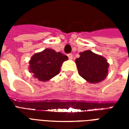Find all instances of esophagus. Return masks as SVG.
Listing matches in <instances>:
<instances>
[{
	"label": "esophagus",
	"instance_id": "esophagus-1",
	"mask_svg": "<svg viewBox=\"0 0 129 129\" xmlns=\"http://www.w3.org/2000/svg\"><path fill=\"white\" fill-rule=\"evenodd\" d=\"M68 58H69L70 60L73 59V54H68Z\"/></svg>",
	"mask_w": 129,
	"mask_h": 129
}]
</instances>
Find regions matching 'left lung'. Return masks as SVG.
Wrapping results in <instances>:
<instances>
[{
	"label": "left lung",
	"instance_id": "1",
	"mask_svg": "<svg viewBox=\"0 0 129 129\" xmlns=\"http://www.w3.org/2000/svg\"><path fill=\"white\" fill-rule=\"evenodd\" d=\"M75 59L78 73L81 77L91 84H97L104 80L108 75L109 63L104 56L86 50L79 53Z\"/></svg>",
	"mask_w": 129,
	"mask_h": 129
}]
</instances>
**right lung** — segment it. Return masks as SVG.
I'll use <instances>...</instances> for the list:
<instances>
[{"mask_svg":"<svg viewBox=\"0 0 129 129\" xmlns=\"http://www.w3.org/2000/svg\"><path fill=\"white\" fill-rule=\"evenodd\" d=\"M68 59V56L60 52L46 48L31 57L29 71L39 81H47L59 74L63 63Z\"/></svg>","mask_w":129,"mask_h":129,"instance_id":"add662e5","label":"right lung"}]
</instances>
